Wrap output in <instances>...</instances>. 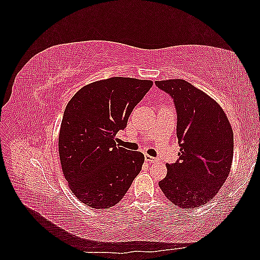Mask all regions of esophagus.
<instances>
[{
    "instance_id": "34e87169",
    "label": "esophagus",
    "mask_w": 260,
    "mask_h": 260,
    "mask_svg": "<svg viewBox=\"0 0 260 260\" xmlns=\"http://www.w3.org/2000/svg\"><path fill=\"white\" fill-rule=\"evenodd\" d=\"M145 160L146 161H148V162H154V161H156L157 160V158H155V157H153V156H149V155H145Z\"/></svg>"
}]
</instances>
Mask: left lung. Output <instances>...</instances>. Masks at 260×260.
Masks as SVG:
<instances>
[{
  "mask_svg": "<svg viewBox=\"0 0 260 260\" xmlns=\"http://www.w3.org/2000/svg\"><path fill=\"white\" fill-rule=\"evenodd\" d=\"M174 99L178 115L179 160L166 165L159 181L166 198L180 208L205 205L230 174L233 159L231 123L217 102L182 79L156 81Z\"/></svg>",
  "mask_w": 260,
  "mask_h": 260,
  "instance_id": "left-lung-1",
  "label": "left lung"
}]
</instances>
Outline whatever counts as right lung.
<instances>
[{"label":"right lung","instance_id":"add662e5","mask_svg":"<svg viewBox=\"0 0 260 260\" xmlns=\"http://www.w3.org/2000/svg\"><path fill=\"white\" fill-rule=\"evenodd\" d=\"M152 85L151 80L113 77L84 85L68 102L58 136L59 159L69 188L85 206L113 207L142 169L144 155L115 140Z\"/></svg>","mask_w":260,"mask_h":260}]
</instances>
